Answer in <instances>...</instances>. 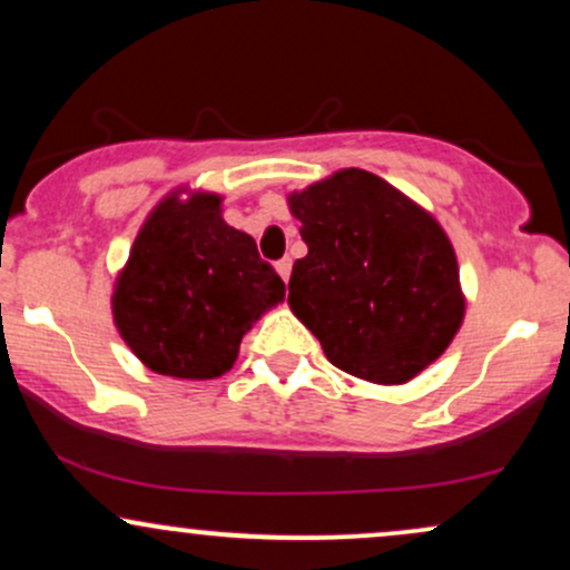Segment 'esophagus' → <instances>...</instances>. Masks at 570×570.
I'll return each mask as SVG.
<instances>
[{
    "instance_id": "esophagus-1",
    "label": "esophagus",
    "mask_w": 570,
    "mask_h": 570,
    "mask_svg": "<svg viewBox=\"0 0 570 570\" xmlns=\"http://www.w3.org/2000/svg\"><path fill=\"white\" fill-rule=\"evenodd\" d=\"M276 271H278V276H281V278L289 281V273H292V259H289V257L278 259V263H276Z\"/></svg>"
}]
</instances>
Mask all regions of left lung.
Segmentation results:
<instances>
[{
    "instance_id": "left-lung-1",
    "label": "left lung",
    "mask_w": 570,
    "mask_h": 570,
    "mask_svg": "<svg viewBox=\"0 0 570 570\" xmlns=\"http://www.w3.org/2000/svg\"><path fill=\"white\" fill-rule=\"evenodd\" d=\"M289 208L307 244L292 267L289 305L326 358L381 385L436 362L466 305L440 222L362 168L292 193Z\"/></svg>"
}]
</instances>
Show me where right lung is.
Wrapping results in <instances>:
<instances>
[{"instance_id": "1", "label": "right lung", "mask_w": 570, "mask_h": 570, "mask_svg": "<svg viewBox=\"0 0 570 570\" xmlns=\"http://www.w3.org/2000/svg\"><path fill=\"white\" fill-rule=\"evenodd\" d=\"M219 206L212 193L187 200L168 195L144 222L117 276V330L160 375H225L238 358L240 337L286 294L252 235L227 225Z\"/></svg>"}]
</instances>
